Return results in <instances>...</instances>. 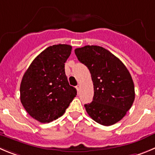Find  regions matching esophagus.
Returning <instances> with one entry per match:
<instances>
[{"label": "esophagus", "instance_id": "34e87169", "mask_svg": "<svg viewBox=\"0 0 155 155\" xmlns=\"http://www.w3.org/2000/svg\"><path fill=\"white\" fill-rule=\"evenodd\" d=\"M76 89H77L78 91L80 90V85H77V86H76Z\"/></svg>", "mask_w": 155, "mask_h": 155}]
</instances>
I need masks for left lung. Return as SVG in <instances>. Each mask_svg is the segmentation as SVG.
Here are the masks:
<instances>
[{
    "label": "left lung",
    "mask_w": 155,
    "mask_h": 155,
    "mask_svg": "<svg viewBox=\"0 0 155 155\" xmlns=\"http://www.w3.org/2000/svg\"><path fill=\"white\" fill-rule=\"evenodd\" d=\"M75 53L88 67L93 82V100L84 105L88 115L100 125H114L126 115L134 102L131 74L118 58L99 46H85L76 49Z\"/></svg>",
    "instance_id": "8db88e82"
}]
</instances>
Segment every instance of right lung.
<instances>
[{
	"label": "right lung",
	"mask_w": 155,
	"mask_h": 155,
	"mask_svg": "<svg viewBox=\"0 0 155 155\" xmlns=\"http://www.w3.org/2000/svg\"><path fill=\"white\" fill-rule=\"evenodd\" d=\"M72 47H47L32 62L21 83V102L27 113L41 123L62 116L76 95L65 73V63Z\"/></svg>",
	"instance_id": "1"
}]
</instances>
